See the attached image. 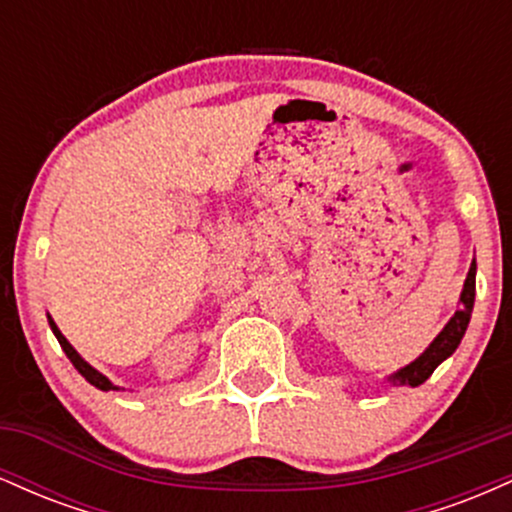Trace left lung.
<instances>
[{
  "label": "left lung",
  "mask_w": 512,
  "mask_h": 512,
  "mask_svg": "<svg viewBox=\"0 0 512 512\" xmlns=\"http://www.w3.org/2000/svg\"><path fill=\"white\" fill-rule=\"evenodd\" d=\"M474 291H477V262H472V267H469L467 279H464V289L460 293V308H457L455 315L450 317L448 325L440 330V334L433 339L431 346H428L424 354L414 358L409 366L399 368L397 373H392L390 378H387V383L419 387L421 383H426V380L431 378L433 370H436L445 358L455 354V349L462 342L464 332H467L469 317H472Z\"/></svg>",
  "instance_id": "8db88e82"
}]
</instances>
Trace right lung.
I'll return each instance as SVG.
<instances>
[{"label":"right lung","mask_w":512,"mask_h":512,"mask_svg":"<svg viewBox=\"0 0 512 512\" xmlns=\"http://www.w3.org/2000/svg\"><path fill=\"white\" fill-rule=\"evenodd\" d=\"M48 320H50V330L52 332H55V337H57V342H60V346H62V351H64V354H67V358H69V361H72L74 363V368L76 370H79V373L81 375H84V378L88 380V383H91L93 387H98V390H103V392H108V390H117V387L113 385V383H110V380L108 378H105V375L103 373H98V370L96 368H93L91 366V363H86L84 361V358H81L79 354H76V349H74V346L72 344H69L67 342V337H64V334L60 332V327H57L55 325V320H52V317L48 315Z\"/></svg>","instance_id":"add662e5"}]
</instances>
